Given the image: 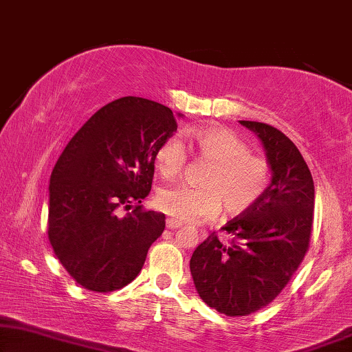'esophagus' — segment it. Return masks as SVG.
<instances>
[{
  "label": "esophagus",
  "instance_id": "34e87169",
  "mask_svg": "<svg viewBox=\"0 0 352 352\" xmlns=\"http://www.w3.org/2000/svg\"><path fill=\"white\" fill-rule=\"evenodd\" d=\"M166 225H167V228H169V230H177V228L182 226L180 221H177L174 219H167L166 220Z\"/></svg>",
  "mask_w": 352,
  "mask_h": 352
}]
</instances>
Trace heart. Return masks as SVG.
I'll return each instance as SVG.
<instances>
[{
	"instance_id": "1",
	"label": "heart",
	"mask_w": 352,
	"mask_h": 352,
	"mask_svg": "<svg viewBox=\"0 0 352 352\" xmlns=\"http://www.w3.org/2000/svg\"><path fill=\"white\" fill-rule=\"evenodd\" d=\"M188 143L206 169L197 178L201 186L175 185L157 192L156 206L177 221H196L225 214L239 215L254 207L271 183V166L265 157L252 155L250 146L221 126L195 127L185 133ZM186 164V150L178 137L157 146L156 167L164 178H175Z\"/></svg>"
}]
</instances>
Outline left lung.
<instances>
[{
  "label": "left lung",
  "instance_id": "left-lung-1",
  "mask_svg": "<svg viewBox=\"0 0 352 352\" xmlns=\"http://www.w3.org/2000/svg\"><path fill=\"white\" fill-rule=\"evenodd\" d=\"M263 143L273 170L268 190L244 214L196 247L190 270L206 305L241 318L268 306L303 261L314 220V182L303 156L285 133L265 122L239 121Z\"/></svg>",
  "mask_w": 352,
  "mask_h": 352
}]
</instances>
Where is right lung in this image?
Segmentation results:
<instances>
[{"label":"right lung","mask_w":352,"mask_h":352,"mask_svg":"<svg viewBox=\"0 0 352 352\" xmlns=\"http://www.w3.org/2000/svg\"><path fill=\"white\" fill-rule=\"evenodd\" d=\"M177 131L170 108L142 97L102 107L68 142L49 185L47 236L82 289L108 294L135 279L166 215L143 209L156 150ZM137 204L131 214L121 208Z\"/></svg>","instance_id":"add662e5"}]
</instances>
